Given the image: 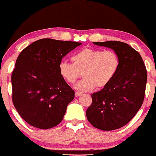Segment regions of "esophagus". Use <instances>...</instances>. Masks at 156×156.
<instances>
[{
    "label": "esophagus",
    "mask_w": 156,
    "mask_h": 156,
    "mask_svg": "<svg viewBox=\"0 0 156 156\" xmlns=\"http://www.w3.org/2000/svg\"><path fill=\"white\" fill-rule=\"evenodd\" d=\"M80 94H81V93L79 92H76V94H75V95H76V98H78V97H79Z\"/></svg>",
    "instance_id": "obj_1"
}]
</instances>
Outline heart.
Here are the masks:
<instances>
[{"label":"heart","instance_id":"1","mask_svg":"<svg viewBox=\"0 0 156 156\" xmlns=\"http://www.w3.org/2000/svg\"><path fill=\"white\" fill-rule=\"evenodd\" d=\"M72 63L62 62L58 65L61 76L69 83H76L83 73V79L75 86L80 92L104 88L112 81L119 67V58L112 50L83 48L73 55Z\"/></svg>","mask_w":156,"mask_h":156}]
</instances>
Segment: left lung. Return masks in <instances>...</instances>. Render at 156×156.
Segmentation results:
<instances>
[{"instance_id":"left-lung-1","label":"left lung","mask_w":156,"mask_h":156,"mask_svg":"<svg viewBox=\"0 0 156 156\" xmlns=\"http://www.w3.org/2000/svg\"><path fill=\"white\" fill-rule=\"evenodd\" d=\"M93 43L114 50L120 63L112 81L91 94L92 103L86 112L87 118L98 129L116 130L128 124L142 105L147 78L145 64L140 54L125 42Z\"/></svg>"}]
</instances>
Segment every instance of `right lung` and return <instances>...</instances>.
Segmentation results:
<instances>
[{"mask_svg": "<svg viewBox=\"0 0 156 156\" xmlns=\"http://www.w3.org/2000/svg\"><path fill=\"white\" fill-rule=\"evenodd\" d=\"M81 42L41 39L20 53L12 74V102L31 126L49 129L63 119L75 92L61 76L62 58Z\"/></svg>", "mask_w": 156, "mask_h": 156, "instance_id": "1", "label": "right lung"}]
</instances>
